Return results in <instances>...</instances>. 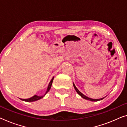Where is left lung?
Returning a JSON list of instances; mask_svg holds the SVG:
<instances>
[{"instance_id": "8db88e82", "label": "left lung", "mask_w": 127, "mask_h": 127, "mask_svg": "<svg viewBox=\"0 0 127 127\" xmlns=\"http://www.w3.org/2000/svg\"><path fill=\"white\" fill-rule=\"evenodd\" d=\"M73 86H74V89L75 90V91H77V93L78 94L81 96L82 98L85 99H86V100H90V101H92V102H97V101H99V100H102V99H103L105 97H102V98H100V99H92V98H90V97H89L86 96V95H85L84 94H83L82 93L81 91H79V90L78 89L77 87H76L75 85H74V83H73Z\"/></svg>"}]
</instances>
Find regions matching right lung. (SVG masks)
<instances>
[{"mask_svg": "<svg viewBox=\"0 0 127 127\" xmlns=\"http://www.w3.org/2000/svg\"><path fill=\"white\" fill-rule=\"evenodd\" d=\"M53 79H54V77L52 78V79H51V81H50L49 83V85L48 86V88L47 90H46V91L45 94L44 95H42V96H38V95H34V96H33L32 97H30V98H28V99H20L21 100L23 101H25V102H34V101H36V100H38L39 99H41L42 97H44L45 96V95L46 94H47L49 91V90L51 88V86H52V83H53Z\"/></svg>", "mask_w": 127, "mask_h": 127, "instance_id": "right-lung-1", "label": "right lung"}]
</instances>
